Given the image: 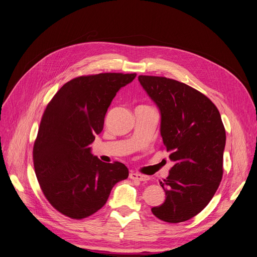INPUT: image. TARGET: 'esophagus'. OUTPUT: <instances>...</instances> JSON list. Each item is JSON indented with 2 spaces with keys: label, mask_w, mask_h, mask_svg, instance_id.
Wrapping results in <instances>:
<instances>
[{
  "label": "esophagus",
  "mask_w": 257,
  "mask_h": 257,
  "mask_svg": "<svg viewBox=\"0 0 257 257\" xmlns=\"http://www.w3.org/2000/svg\"><path fill=\"white\" fill-rule=\"evenodd\" d=\"M130 178L132 180H137V181H141V182H145L148 181L150 179L149 176H145V175H141V174H138V173H134L132 172L130 174Z\"/></svg>",
  "instance_id": "1"
}]
</instances>
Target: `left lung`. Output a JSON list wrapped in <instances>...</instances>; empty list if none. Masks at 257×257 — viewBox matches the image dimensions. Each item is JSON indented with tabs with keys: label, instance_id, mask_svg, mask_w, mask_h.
<instances>
[{
	"label": "left lung",
	"instance_id": "left-lung-1",
	"mask_svg": "<svg viewBox=\"0 0 257 257\" xmlns=\"http://www.w3.org/2000/svg\"><path fill=\"white\" fill-rule=\"evenodd\" d=\"M138 79L160 108L163 148L175 162L160 182L165 201L152 212L167 223L188 221L208 205L223 178L226 132L221 115L208 97L185 83L162 76Z\"/></svg>",
	"mask_w": 257,
	"mask_h": 257
}]
</instances>
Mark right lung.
Masks as SVG:
<instances>
[{
    "mask_svg": "<svg viewBox=\"0 0 257 257\" xmlns=\"http://www.w3.org/2000/svg\"><path fill=\"white\" fill-rule=\"evenodd\" d=\"M136 73H100L66 82L48 103L33 145L41 189L58 212L81 219L102 208L116 183L128 177L121 162L104 163L89 145L104 124L107 107Z\"/></svg>",
    "mask_w": 257,
    "mask_h": 257,
    "instance_id": "1",
    "label": "right lung"
}]
</instances>
